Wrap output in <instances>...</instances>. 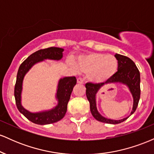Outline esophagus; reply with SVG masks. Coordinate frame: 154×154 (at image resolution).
I'll list each match as a JSON object with an SVG mask.
<instances>
[{
    "mask_svg": "<svg viewBox=\"0 0 154 154\" xmlns=\"http://www.w3.org/2000/svg\"><path fill=\"white\" fill-rule=\"evenodd\" d=\"M77 82L78 84H82L83 83V79L81 78V77H79V78L77 79Z\"/></svg>",
    "mask_w": 154,
    "mask_h": 154,
    "instance_id": "obj_1",
    "label": "esophagus"
}]
</instances>
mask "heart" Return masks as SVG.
Here are the masks:
<instances>
[{
    "label": "heart",
    "instance_id": "heart-1",
    "mask_svg": "<svg viewBox=\"0 0 154 154\" xmlns=\"http://www.w3.org/2000/svg\"><path fill=\"white\" fill-rule=\"evenodd\" d=\"M77 67L83 73L89 74L92 82L103 83L112 78L118 69L117 59L103 53H91L79 56ZM76 68L75 66H74Z\"/></svg>",
    "mask_w": 154,
    "mask_h": 154
}]
</instances>
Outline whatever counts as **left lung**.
<instances>
[{
  "label": "left lung",
  "mask_w": 154,
  "mask_h": 154,
  "mask_svg": "<svg viewBox=\"0 0 154 154\" xmlns=\"http://www.w3.org/2000/svg\"><path fill=\"white\" fill-rule=\"evenodd\" d=\"M115 57L118 61V71L116 72V74L112 78L106 81V82H109V84L120 83V84L125 85L129 88V91L131 93L132 98H133L132 110L130 113V115H132L137 109L140 97V72L135 63L130 58L118 54H116ZM103 84L104 83L93 84V83L88 82L86 83L85 85L86 96H87L88 100L90 102V108H91L92 115L95 119L103 123L116 125V124L122 122L128 119L129 116L119 120L108 119V118L102 116L97 109L96 94Z\"/></svg>",
  "instance_id": "left-lung-1"
}]
</instances>
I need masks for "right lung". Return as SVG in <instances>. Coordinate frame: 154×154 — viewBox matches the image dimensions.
I'll use <instances>...</instances> for the list:
<instances>
[{
	"label": "right lung",
	"mask_w": 154,
	"mask_h": 154,
	"mask_svg": "<svg viewBox=\"0 0 154 154\" xmlns=\"http://www.w3.org/2000/svg\"><path fill=\"white\" fill-rule=\"evenodd\" d=\"M63 48L57 47H51L36 51L24 61L19 66L17 72L14 88V97L17 109L26 119L37 125H49L56 122L63 118L66 114L67 104L69 100L72 90L77 83V79L75 77H65L60 79L58 82L56 95L58 104L53 109L39 112H30L22 106L23 80L26 74L35 64L46 59L56 61L61 60L63 57Z\"/></svg>",
	"instance_id": "right-lung-1"
}]
</instances>
